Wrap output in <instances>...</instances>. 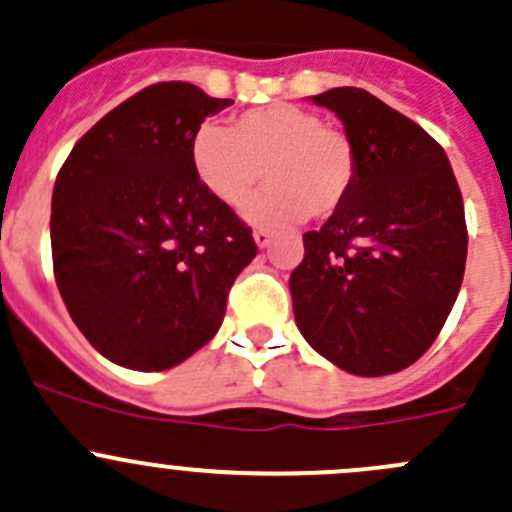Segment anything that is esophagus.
<instances>
[{
    "mask_svg": "<svg viewBox=\"0 0 512 512\" xmlns=\"http://www.w3.org/2000/svg\"><path fill=\"white\" fill-rule=\"evenodd\" d=\"M252 237H255V245L260 247V250L270 247V242H272V232L270 230H255V232H252Z\"/></svg>",
    "mask_w": 512,
    "mask_h": 512,
    "instance_id": "obj_1",
    "label": "esophagus"
}]
</instances>
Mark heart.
<instances>
[{"mask_svg":"<svg viewBox=\"0 0 512 512\" xmlns=\"http://www.w3.org/2000/svg\"><path fill=\"white\" fill-rule=\"evenodd\" d=\"M198 183L227 208H242L262 180L265 190L247 205L255 225H285L304 215L337 213L356 183L352 138L322 116L292 103L250 108L230 128L200 123L190 138Z\"/></svg>","mask_w":512,"mask_h":512,"instance_id":"obj_1","label":"heart"}]
</instances>
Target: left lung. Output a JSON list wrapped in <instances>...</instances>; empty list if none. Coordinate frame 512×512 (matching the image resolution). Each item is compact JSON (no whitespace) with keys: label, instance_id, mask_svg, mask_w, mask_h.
Masks as SVG:
<instances>
[{"label":"left lung","instance_id":"obj_1","mask_svg":"<svg viewBox=\"0 0 512 512\" xmlns=\"http://www.w3.org/2000/svg\"><path fill=\"white\" fill-rule=\"evenodd\" d=\"M356 148V183L289 277L309 347L356 376H386L426 352L451 314L468 252L466 215L446 151L369 91L312 96Z\"/></svg>","mask_w":512,"mask_h":512}]
</instances>
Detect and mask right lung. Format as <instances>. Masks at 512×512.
I'll return each instance as SVG.
<instances>
[{"mask_svg":"<svg viewBox=\"0 0 512 512\" xmlns=\"http://www.w3.org/2000/svg\"><path fill=\"white\" fill-rule=\"evenodd\" d=\"M230 103L185 81L148 86L108 111L56 175V287L113 364L163 371L205 347L257 255L250 227L190 165L195 128Z\"/></svg>","mask_w":512,"mask_h":512,"instance_id":"add662e5","label":"right lung"}]
</instances>
